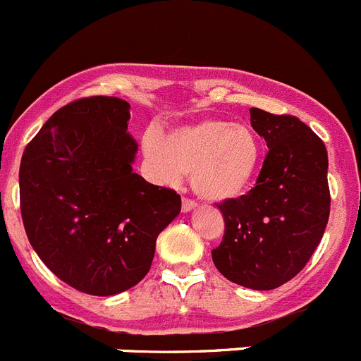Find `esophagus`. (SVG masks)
I'll use <instances>...</instances> for the list:
<instances>
[{
	"instance_id": "esophagus-1",
	"label": "esophagus",
	"mask_w": 361,
	"mask_h": 361,
	"mask_svg": "<svg viewBox=\"0 0 361 361\" xmlns=\"http://www.w3.org/2000/svg\"><path fill=\"white\" fill-rule=\"evenodd\" d=\"M196 207L197 204L192 200H183V203H181V210H183V214H188V212H192Z\"/></svg>"
}]
</instances>
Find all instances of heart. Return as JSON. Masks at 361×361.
Masks as SVG:
<instances>
[{"label": "heart", "mask_w": 361, "mask_h": 361, "mask_svg": "<svg viewBox=\"0 0 361 361\" xmlns=\"http://www.w3.org/2000/svg\"><path fill=\"white\" fill-rule=\"evenodd\" d=\"M142 151L158 180L174 185L190 173L194 192L212 203L242 196L264 157L252 128L215 117L180 124L161 137L149 131L142 137Z\"/></svg>", "instance_id": "b5f03b06"}]
</instances>
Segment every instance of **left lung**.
Instances as JSON below:
<instances>
[{
	"label": "left lung",
	"instance_id": "obj_1",
	"mask_svg": "<svg viewBox=\"0 0 361 361\" xmlns=\"http://www.w3.org/2000/svg\"><path fill=\"white\" fill-rule=\"evenodd\" d=\"M269 153L257 187L219 204L224 237L212 260L224 278L252 290L290 281L317 249L329 219L328 151L305 123L251 109Z\"/></svg>",
	"mask_w": 361,
	"mask_h": 361
}]
</instances>
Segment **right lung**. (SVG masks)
Here are the masks:
<instances>
[{"label":"right lung","instance_id":"right-lung-1","mask_svg":"<svg viewBox=\"0 0 361 361\" xmlns=\"http://www.w3.org/2000/svg\"><path fill=\"white\" fill-rule=\"evenodd\" d=\"M130 103L92 96L53 114L19 169L26 235L46 267L80 292L116 295L151 267L181 197L133 173Z\"/></svg>","mask_w":361,"mask_h":361}]
</instances>
